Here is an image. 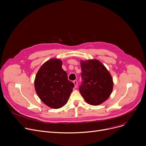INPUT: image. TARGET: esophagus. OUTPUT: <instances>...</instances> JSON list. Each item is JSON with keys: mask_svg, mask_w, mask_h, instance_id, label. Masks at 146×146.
I'll return each mask as SVG.
<instances>
[{"mask_svg": "<svg viewBox=\"0 0 146 146\" xmlns=\"http://www.w3.org/2000/svg\"><path fill=\"white\" fill-rule=\"evenodd\" d=\"M73 83H74V88H77V87H78V81L77 80H74L73 81Z\"/></svg>", "mask_w": 146, "mask_h": 146, "instance_id": "1", "label": "esophagus"}]
</instances>
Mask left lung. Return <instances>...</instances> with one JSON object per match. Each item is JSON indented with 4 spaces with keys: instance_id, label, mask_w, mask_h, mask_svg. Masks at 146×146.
Segmentation results:
<instances>
[{
    "instance_id": "left-lung-1",
    "label": "left lung",
    "mask_w": 146,
    "mask_h": 146,
    "mask_svg": "<svg viewBox=\"0 0 146 146\" xmlns=\"http://www.w3.org/2000/svg\"><path fill=\"white\" fill-rule=\"evenodd\" d=\"M82 82L79 91L86 102L98 105L108 99L113 89L112 76L97 60L81 61Z\"/></svg>"
}]
</instances>
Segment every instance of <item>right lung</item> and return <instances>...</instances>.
<instances>
[{
	"label": "right lung",
	"mask_w": 146,
	"mask_h": 146,
	"mask_svg": "<svg viewBox=\"0 0 146 146\" xmlns=\"http://www.w3.org/2000/svg\"><path fill=\"white\" fill-rule=\"evenodd\" d=\"M60 59L51 58L44 63L35 76L34 86L41 100L51 108L58 109L67 102L74 86L68 80Z\"/></svg>",
	"instance_id": "1"
}]
</instances>
